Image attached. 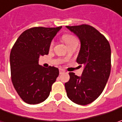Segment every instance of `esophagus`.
Masks as SVG:
<instances>
[{"label": "esophagus", "instance_id": "1", "mask_svg": "<svg viewBox=\"0 0 122 122\" xmlns=\"http://www.w3.org/2000/svg\"><path fill=\"white\" fill-rule=\"evenodd\" d=\"M65 73V71H64L63 69H60V75H62V74H63V73Z\"/></svg>", "mask_w": 122, "mask_h": 122}]
</instances>
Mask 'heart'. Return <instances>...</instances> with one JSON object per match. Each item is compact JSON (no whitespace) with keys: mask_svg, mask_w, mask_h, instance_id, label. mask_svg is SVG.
<instances>
[{"mask_svg":"<svg viewBox=\"0 0 122 122\" xmlns=\"http://www.w3.org/2000/svg\"><path fill=\"white\" fill-rule=\"evenodd\" d=\"M63 39L66 45L68 44V43H71V42H73V41L77 40L74 36H73L71 35H66L63 36ZM53 44H54V42L52 41L51 43V46H52Z\"/></svg>","mask_w":122,"mask_h":122,"instance_id":"b5f03b06","label":"heart"}]
</instances>
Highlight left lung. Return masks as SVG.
I'll list each match as a JSON object with an SVG mask.
<instances>
[{"mask_svg":"<svg viewBox=\"0 0 122 122\" xmlns=\"http://www.w3.org/2000/svg\"><path fill=\"white\" fill-rule=\"evenodd\" d=\"M79 38L81 47L77 62L84 65L81 76L69 73L65 83L68 98L73 102L86 105L102 92L111 72V47L109 41L94 27L86 24L66 26Z\"/></svg>","mask_w":122,"mask_h":122,"instance_id":"left-lung-1","label":"left lung"}]
</instances>
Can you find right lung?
<instances>
[{"mask_svg":"<svg viewBox=\"0 0 122 122\" xmlns=\"http://www.w3.org/2000/svg\"><path fill=\"white\" fill-rule=\"evenodd\" d=\"M61 28L28 29L18 37L11 51L12 83L19 96L28 104L36 105L45 101L58 77V68H44L39 64V58L49 54L51 42Z\"/></svg>","mask_w":122,"mask_h":122,"instance_id":"obj_1","label":"right lung"}]
</instances>
